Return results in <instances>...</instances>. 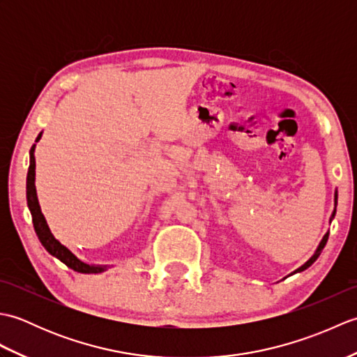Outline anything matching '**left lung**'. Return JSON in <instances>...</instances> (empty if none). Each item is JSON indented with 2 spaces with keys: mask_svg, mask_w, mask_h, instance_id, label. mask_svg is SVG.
Returning a JSON list of instances; mask_svg holds the SVG:
<instances>
[{
  "mask_svg": "<svg viewBox=\"0 0 357 357\" xmlns=\"http://www.w3.org/2000/svg\"><path fill=\"white\" fill-rule=\"evenodd\" d=\"M335 206H337V192L335 193ZM335 215H336V208H335V211H333V215H331V218H335ZM327 241H328V233L327 234H325V236H324V239L321 241V244H319V247H317V250H316V253L312 256V259H310V261H307L304 265H302V267L298 270V271H302V270H305V268H308L310 267V265H312L316 259H317V257H319V255H321V252H322V250H324V247H325V244H327Z\"/></svg>",
  "mask_w": 357,
  "mask_h": 357,
  "instance_id": "left-lung-1",
  "label": "left lung"
}]
</instances>
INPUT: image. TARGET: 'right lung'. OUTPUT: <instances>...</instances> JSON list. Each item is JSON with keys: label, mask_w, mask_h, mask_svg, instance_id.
<instances>
[{"label": "right lung", "mask_w": 357, "mask_h": 357, "mask_svg": "<svg viewBox=\"0 0 357 357\" xmlns=\"http://www.w3.org/2000/svg\"><path fill=\"white\" fill-rule=\"evenodd\" d=\"M41 133L38 135L36 141H40ZM35 144L30 149V165H29V172H27V206L30 213H32V221L33 227L36 231V236L40 239L43 247L47 250V252L58 257L59 261L66 264L67 267L78 271V273H101L105 270V267H100V265H89L86 262L79 261L77 256H75L69 248L64 247L61 242L56 241L55 236H53L47 222H45L44 215L41 213L40 204H38L36 198V188H35Z\"/></svg>", "instance_id": "1"}]
</instances>
